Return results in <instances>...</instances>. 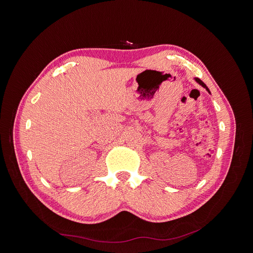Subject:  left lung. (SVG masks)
I'll return each instance as SVG.
<instances>
[{
  "instance_id": "1",
  "label": "left lung",
  "mask_w": 253,
  "mask_h": 253,
  "mask_svg": "<svg viewBox=\"0 0 253 253\" xmlns=\"http://www.w3.org/2000/svg\"><path fill=\"white\" fill-rule=\"evenodd\" d=\"M196 81H197V82H198L199 84H200V85H202L203 87H205V88H206V90H207V91L209 92V89H208V88L206 87V85H205V84H204V83H203V82L201 81V80H200V79H197V78H196Z\"/></svg>"
}]
</instances>
